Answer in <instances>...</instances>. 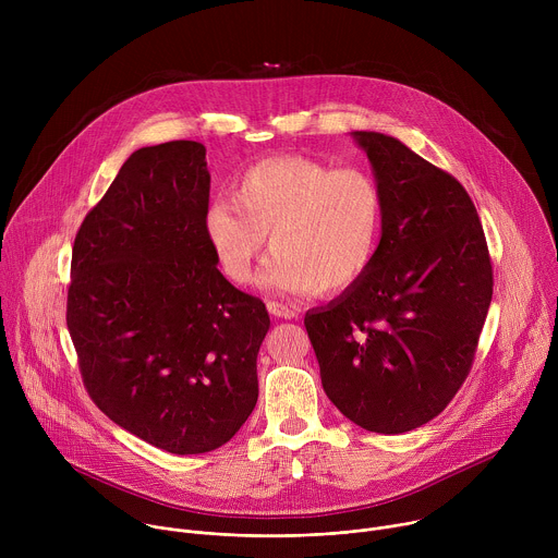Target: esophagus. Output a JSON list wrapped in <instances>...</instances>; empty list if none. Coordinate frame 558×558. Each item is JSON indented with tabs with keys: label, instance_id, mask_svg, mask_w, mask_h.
<instances>
[{
	"label": "esophagus",
	"instance_id": "esophagus-1",
	"mask_svg": "<svg viewBox=\"0 0 558 558\" xmlns=\"http://www.w3.org/2000/svg\"><path fill=\"white\" fill-rule=\"evenodd\" d=\"M267 308L271 315L276 317H284V320H291V317H295V308L284 304V302H278V300H269L267 302Z\"/></svg>",
	"mask_w": 558,
	"mask_h": 558
}]
</instances>
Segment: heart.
I'll return each mask as SVG.
<instances>
[{"label": "heart", "mask_w": 558, "mask_h": 558, "mask_svg": "<svg viewBox=\"0 0 558 558\" xmlns=\"http://www.w3.org/2000/svg\"><path fill=\"white\" fill-rule=\"evenodd\" d=\"M377 183L306 156H274L247 168L231 196L203 214V235L233 284H250L267 235L276 254L265 284L323 295L353 287L371 267L381 233Z\"/></svg>", "instance_id": "obj_1"}]
</instances>
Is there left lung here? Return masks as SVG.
Wrapping results in <instances>:
<instances>
[{"mask_svg": "<svg viewBox=\"0 0 558 558\" xmlns=\"http://www.w3.org/2000/svg\"><path fill=\"white\" fill-rule=\"evenodd\" d=\"M381 194L368 271L304 327L329 400L353 424L400 435L465 381L493 300V265L463 185L402 141L353 132Z\"/></svg>", "mask_w": 558, "mask_h": 558, "instance_id": "8db88e82", "label": "left lung"}]
</instances>
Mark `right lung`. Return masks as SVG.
Wrapping results in <instances>:
<instances>
[{"mask_svg":"<svg viewBox=\"0 0 558 558\" xmlns=\"http://www.w3.org/2000/svg\"><path fill=\"white\" fill-rule=\"evenodd\" d=\"M205 145L130 154L76 231L65 323L93 402L172 454L227 444L258 402L265 302L235 289L203 235Z\"/></svg>","mask_w":558,"mask_h":558,"instance_id":"1","label":"right lung"}]
</instances>
